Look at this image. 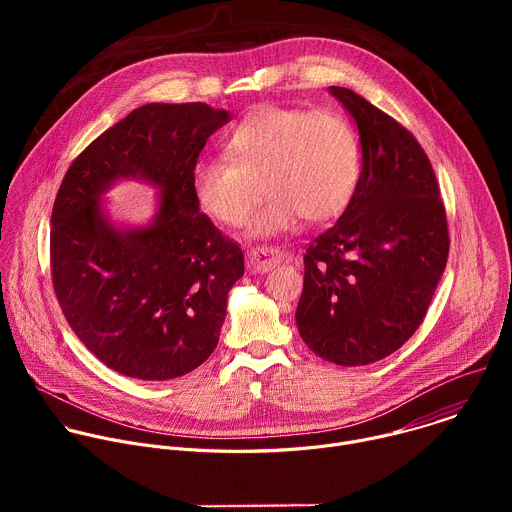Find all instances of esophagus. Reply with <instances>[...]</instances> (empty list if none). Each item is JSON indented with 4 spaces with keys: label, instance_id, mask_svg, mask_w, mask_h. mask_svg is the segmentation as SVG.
<instances>
[{
    "label": "esophagus",
    "instance_id": "esophagus-1",
    "mask_svg": "<svg viewBox=\"0 0 512 512\" xmlns=\"http://www.w3.org/2000/svg\"><path fill=\"white\" fill-rule=\"evenodd\" d=\"M281 259H283V253L277 247L261 245V247H253L247 253V267L255 273H265V271H271L275 265H279Z\"/></svg>",
    "mask_w": 512,
    "mask_h": 512
}]
</instances>
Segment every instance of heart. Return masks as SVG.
Returning <instances> with one entry per match:
<instances>
[{
	"mask_svg": "<svg viewBox=\"0 0 512 512\" xmlns=\"http://www.w3.org/2000/svg\"><path fill=\"white\" fill-rule=\"evenodd\" d=\"M229 160L200 158L190 172L198 206L214 221L241 227L261 198L253 233L269 235L328 223L346 210L360 180V145L350 121L334 109L263 105L225 137Z\"/></svg>",
	"mask_w": 512,
	"mask_h": 512,
	"instance_id": "obj_1",
	"label": "heart"
}]
</instances>
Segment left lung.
<instances>
[{"mask_svg":"<svg viewBox=\"0 0 512 512\" xmlns=\"http://www.w3.org/2000/svg\"><path fill=\"white\" fill-rule=\"evenodd\" d=\"M330 93L356 121L362 170L338 223L306 249L296 324L318 356L358 367L419 328L450 235L440 184L413 133L350 89Z\"/></svg>","mask_w":512,"mask_h":512,"instance_id":"left-lung-1","label":"left lung"}]
</instances>
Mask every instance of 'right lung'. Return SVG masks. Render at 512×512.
<instances>
[{
	"mask_svg": "<svg viewBox=\"0 0 512 512\" xmlns=\"http://www.w3.org/2000/svg\"><path fill=\"white\" fill-rule=\"evenodd\" d=\"M231 119L206 103H148L101 133L66 170L50 218V271L60 310L109 369L143 381L182 377L212 354L227 296L245 273L190 188L206 139ZM121 177L158 185L143 230H117L98 196Z\"/></svg>",
	"mask_w": 512,
	"mask_h": 512,
	"instance_id": "obj_1",
	"label": "right lung"
}]
</instances>
